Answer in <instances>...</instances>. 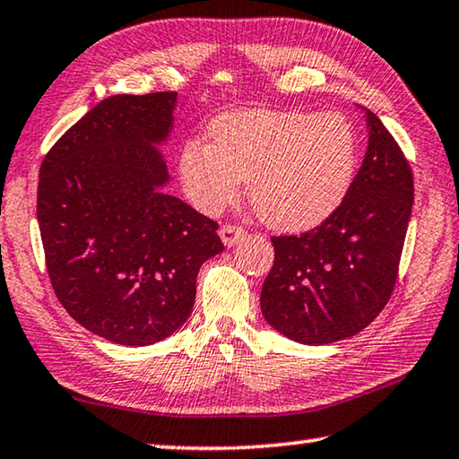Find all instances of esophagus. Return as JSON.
Returning a JSON list of instances; mask_svg holds the SVG:
<instances>
[{
    "mask_svg": "<svg viewBox=\"0 0 459 459\" xmlns=\"http://www.w3.org/2000/svg\"><path fill=\"white\" fill-rule=\"evenodd\" d=\"M219 235L222 238V243L227 247H232L237 243V240L245 235V229L237 227V224H224V227H221Z\"/></svg>",
    "mask_w": 459,
    "mask_h": 459,
    "instance_id": "obj_1",
    "label": "esophagus"
}]
</instances>
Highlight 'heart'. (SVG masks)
Here are the masks:
<instances>
[{
	"mask_svg": "<svg viewBox=\"0 0 459 459\" xmlns=\"http://www.w3.org/2000/svg\"><path fill=\"white\" fill-rule=\"evenodd\" d=\"M211 143L192 139L180 155L184 190L198 211L219 214L240 194L269 227H317L354 180L359 139L338 113L253 108L216 117Z\"/></svg>",
	"mask_w": 459,
	"mask_h": 459,
	"instance_id": "heart-1",
	"label": "heart"
}]
</instances>
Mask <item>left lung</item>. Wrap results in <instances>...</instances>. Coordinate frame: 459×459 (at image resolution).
I'll return each instance as SVG.
<instances>
[{"label":"left lung","instance_id":"8db88e82","mask_svg":"<svg viewBox=\"0 0 459 459\" xmlns=\"http://www.w3.org/2000/svg\"><path fill=\"white\" fill-rule=\"evenodd\" d=\"M368 150L342 204L301 235L271 237L275 261L263 317L299 344L322 346L367 328L391 299L413 206V172L367 111Z\"/></svg>","mask_w":459,"mask_h":459}]
</instances>
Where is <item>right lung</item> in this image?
I'll use <instances>...</instances> for the list:
<instances>
[{"label":"right lung","mask_w":459,"mask_h":459,"mask_svg":"<svg viewBox=\"0 0 459 459\" xmlns=\"http://www.w3.org/2000/svg\"><path fill=\"white\" fill-rule=\"evenodd\" d=\"M178 92L103 99L46 153L38 224L62 307L123 346L168 338L192 314L202 263L224 245L219 224L161 192L155 145L174 123Z\"/></svg>","instance_id":"1"}]
</instances>
